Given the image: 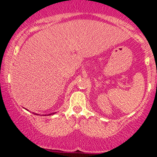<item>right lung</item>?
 Returning <instances> with one entry per match:
<instances>
[{"label": "right lung", "instance_id": "add662e5", "mask_svg": "<svg viewBox=\"0 0 157 157\" xmlns=\"http://www.w3.org/2000/svg\"><path fill=\"white\" fill-rule=\"evenodd\" d=\"M54 113H50V114H48V115H52V114H54Z\"/></svg>", "mask_w": 157, "mask_h": 157}]
</instances>
